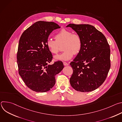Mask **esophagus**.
<instances>
[{
  "label": "esophagus",
  "mask_w": 122,
  "mask_h": 122,
  "mask_svg": "<svg viewBox=\"0 0 122 122\" xmlns=\"http://www.w3.org/2000/svg\"><path fill=\"white\" fill-rule=\"evenodd\" d=\"M63 64H64V65L65 66H68V64L67 63H66V62H63Z\"/></svg>",
  "instance_id": "obj_1"
}]
</instances>
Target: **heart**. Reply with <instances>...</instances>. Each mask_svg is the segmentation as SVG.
<instances>
[{
  "mask_svg": "<svg viewBox=\"0 0 122 122\" xmlns=\"http://www.w3.org/2000/svg\"><path fill=\"white\" fill-rule=\"evenodd\" d=\"M56 40L48 39L46 46L53 54H57L60 50V46L63 44V53L54 57L57 61H67L71 59L74 55L78 54L82 48V40L79 35L74 34L72 31L62 29L55 36Z\"/></svg>",
  "mask_w": 122,
  "mask_h": 122,
  "instance_id": "b5f03b06",
  "label": "heart"
}]
</instances>
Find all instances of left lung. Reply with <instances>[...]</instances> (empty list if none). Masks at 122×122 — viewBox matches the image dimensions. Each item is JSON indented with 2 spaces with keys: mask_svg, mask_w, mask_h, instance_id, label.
Listing matches in <instances>:
<instances>
[{
  "mask_svg": "<svg viewBox=\"0 0 122 122\" xmlns=\"http://www.w3.org/2000/svg\"><path fill=\"white\" fill-rule=\"evenodd\" d=\"M79 35L82 48L70 64L73 73L69 80L75 90L88 92L96 90L105 81L111 67L110 48L104 35L90 25L70 24Z\"/></svg>",
  "mask_w": 122,
  "mask_h": 122,
  "instance_id": "left-lung-1",
  "label": "left lung"
}]
</instances>
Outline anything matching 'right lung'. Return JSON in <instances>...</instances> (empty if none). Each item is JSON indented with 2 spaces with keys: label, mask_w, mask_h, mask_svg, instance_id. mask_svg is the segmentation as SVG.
I'll return each instance as SVG.
<instances>
[{
  "label": "right lung",
  "mask_w": 122,
  "mask_h": 122,
  "mask_svg": "<svg viewBox=\"0 0 122 122\" xmlns=\"http://www.w3.org/2000/svg\"><path fill=\"white\" fill-rule=\"evenodd\" d=\"M60 26L54 22L38 21L20 37L17 62L19 74L26 85L36 92H46L56 83V75L64 68L62 62L49 64L53 58L46 46L50 34Z\"/></svg>",
  "instance_id": "right-lung-1"
}]
</instances>
